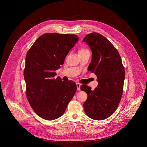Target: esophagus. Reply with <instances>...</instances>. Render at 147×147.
<instances>
[{
	"label": "esophagus",
	"instance_id": "34e87169",
	"mask_svg": "<svg viewBox=\"0 0 147 147\" xmlns=\"http://www.w3.org/2000/svg\"><path fill=\"white\" fill-rule=\"evenodd\" d=\"M76 86H77V90H79L80 91V87H81V84L79 83H76Z\"/></svg>",
	"mask_w": 147,
	"mask_h": 147
}]
</instances>
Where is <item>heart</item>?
<instances>
[{"label":"heart","mask_w":147,"mask_h":147,"mask_svg":"<svg viewBox=\"0 0 147 147\" xmlns=\"http://www.w3.org/2000/svg\"><path fill=\"white\" fill-rule=\"evenodd\" d=\"M89 51L88 50L86 49V48L85 47H81L80 48V50L79 51V54H83V53H86Z\"/></svg>","instance_id":"1"}]
</instances>
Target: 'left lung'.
Returning a JSON list of instances; mask_svg holds the SVG:
<instances>
[{
	"instance_id": "obj_1",
	"label": "left lung",
	"mask_w": 147,
	"mask_h": 147,
	"mask_svg": "<svg viewBox=\"0 0 147 147\" xmlns=\"http://www.w3.org/2000/svg\"><path fill=\"white\" fill-rule=\"evenodd\" d=\"M92 51L88 70L97 76L94 90L86 85L81 89L88 94L83 104L86 114L95 120H104L114 113L122 98L125 69L119 53L111 42L98 33L87 34L83 40Z\"/></svg>"
}]
</instances>
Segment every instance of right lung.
Returning a JSON list of instances; mask_svg holds the SVG:
<instances>
[{"mask_svg":"<svg viewBox=\"0 0 147 147\" xmlns=\"http://www.w3.org/2000/svg\"><path fill=\"white\" fill-rule=\"evenodd\" d=\"M78 40L75 34L45 33L27 53L24 71L26 97L36 114L46 120L56 119L63 115L75 94V82L54 77L55 71L64 64Z\"/></svg>","mask_w":147,"mask_h":147,"instance_id":"add662e5","label":"right lung"}]
</instances>
